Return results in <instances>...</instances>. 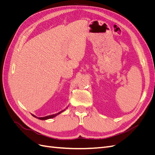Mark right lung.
Masks as SVG:
<instances>
[{"instance_id": "right-lung-1", "label": "right lung", "mask_w": 155, "mask_h": 155, "mask_svg": "<svg viewBox=\"0 0 155 155\" xmlns=\"http://www.w3.org/2000/svg\"><path fill=\"white\" fill-rule=\"evenodd\" d=\"M67 108H68V107L66 108V109H64V110L59 112L58 113H56V114H51V115H48V116H45V117H37L36 116H35V115H34V114H31V115H32L33 116H34V117H35V118H38V119H39V120H48V119L53 118H54V117L57 116L58 115H59V114L61 113V112H63V111H64L65 110H66V109H67Z\"/></svg>"}]
</instances>
